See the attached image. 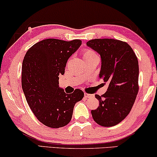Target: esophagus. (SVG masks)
Listing matches in <instances>:
<instances>
[{
    "label": "esophagus",
    "instance_id": "obj_1",
    "mask_svg": "<svg viewBox=\"0 0 157 157\" xmlns=\"http://www.w3.org/2000/svg\"><path fill=\"white\" fill-rule=\"evenodd\" d=\"M91 96V94H87V93H85L84 94V97L85 98H89Z\"/></svg>",
    "mask_w": 157,
    "mask_h": 157
}]
</instances>
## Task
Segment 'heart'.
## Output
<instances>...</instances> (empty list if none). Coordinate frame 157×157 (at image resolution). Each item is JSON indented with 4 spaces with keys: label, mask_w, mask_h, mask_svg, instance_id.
<instances>
[{
    "label": "heart",
    "mask_w": 157,
    "mask_h": 157,
    "mask_svg": "<svg viewBox=\"0 0 157 157\" xmlns=\"http://www.w3.org/2000/svg\"><path fill=\"white\" fill-rule=\"evenodd\" d=\"M82 55H83V59H89V58H91V57L95 56H97L94 51H92L91 49H89V48L84 49V50L83 51Z\"/></svg>",
    "instance_id": "b5f03b06"
}]
</instances>
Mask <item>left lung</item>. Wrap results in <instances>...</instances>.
<instances>
[{"instance_id": "1", "label": "left lung", "mask_w": 157, "mask_h": 157, "mask_svg": "<svg viewBox=\"0 0 157 157\" xmlns=\"http://www.w3.org/2000/svg\"><path fill=\"white\" fill-rule=\"evenodd\" d=\"M101 58L100 78L109 83L106 93L96 94L99 106L91 111L94 121L113 126L123 121L132 110L139 92V63L126 42L113 38H96L86 43Z\"/></svg>"}]
</instances>
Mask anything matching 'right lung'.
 <instances>
[{
    "label": "right lung",
    "mask_w": 157,
    "mask_h": 157,
    "mask_svg": "<svg viewBox=\"0 0 157 157\" xmlns=\"http://www.w3.org/2000/svg\"><path fill=\"white\" fill-rule=\"evenodd\" d=\"M81 40L48 38L36 43L25 53L21 83L31 111L40 122L53 128L63 127L72 118L74 105L84 94L75 89L67 94L59 87V76L63 75L69 57Z\"/></svg>",
    "instance_id": "obj_1"
}]
</instances>
